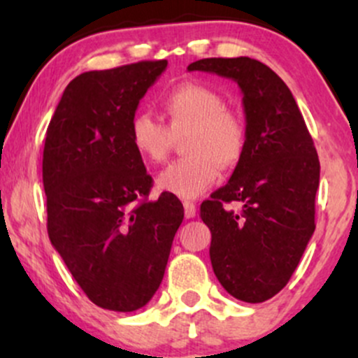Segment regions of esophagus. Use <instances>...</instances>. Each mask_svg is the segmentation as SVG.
Listing matches in <instances>:
<instances>
[{
	"mask_svg": "<svg viewBox=\"0 0 358 358\" xmlns=\"http://www.w3.org/2000/svg\"><path fill=\"white\" fill-rule=\"evenodd\" d=\"M183 208H185V217L187 219H193L196 215V205L193 202H183Z\"/></svg>",
	"mask_w": 358,
	"mask_h": 358,
	"instance_id": "34e87169",
	"label": "esophagus"
}]
</instances>
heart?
Listing matches in <instances>:
<instances>
[{
  "instance_id": "b5f03b06",
  "label": "heart",
  "mask_w": 358,
  "mask_h": 358,
  "mask_svg": "<svg viewBox=\"0 0 358 358\" xmlns=\"http://www.w3.org/2000/svg\"><path fill=\"white\" fill-rule=\"evenodd\" d=\"M166 126L146 113L129 121V143L143 162H165L173 136L187 131V156L168 165L156 178L162 192L196 199L217 182L220 168L239 165L248 148V126L236 110L225 108L220 92L200 82H183L162 99Z\"/></svg>"
}]
</instances>
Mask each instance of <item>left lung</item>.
I'll return each instance as SVG.
<instances>
[{"label": "left lung", "instance_id": "obj_1", "mask_svg": "<svg viewBox=\"0 0 358 358\" xmlns=\"http://www.w3.org/2000/svg\"><path fill=\"white\" fill-rule=\"evenodd\" d=\"M188 71L227 77L244 94L248 148L227 185L200 205V217L212 232L220 285L241 301L262 303L287 285L315 232L316 148L291 90L262 62L202 59Z\"/></svg>", "mask_w": 358, "mask_h": 358}]
</instances>
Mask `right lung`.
Returning <instances> with one entry per match:
<instances>
[{"instance_id":"right-lung-1","label":"right lung","mask_w":358,"mask_h":358,"mask_svg":"<svg viewBox=\"0 0 358 358\" xmlns=\"http://www.w3.org/2000/svg\"><path fill=\"white\" fill-rule=\"evenodd\" d=\"M168 65L143 60L77 76L43 148L47 231L94 305L139 310L153 298L183 220L173 193L150 200L153 178L129 143L139 101Z\"/></svg>"}]
</instances>
